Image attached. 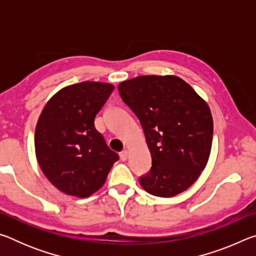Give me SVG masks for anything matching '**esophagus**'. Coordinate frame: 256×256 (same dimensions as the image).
<instances>
[{"label": "esophagus", "mask_w": 256, "mask_h": 256, "mask_svg": "<svg viewBox=\"0 0 256 256\" xmlns=\"http://www.w3.org/2000/svg\"><path fill=\"white\" fill-rule=\"evenodd\" d=\"M128 150H124L120 154V160H122V162H125V160L128 159Z\"/></svg>", "instance_id": "esophagus-1"}]
</instances>
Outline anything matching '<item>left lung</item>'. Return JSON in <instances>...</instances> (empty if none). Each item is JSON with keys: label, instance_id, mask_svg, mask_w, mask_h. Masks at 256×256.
Returning <instances> with one entry per match:
<instances>
[{"label": "left lung", "instance_id": "left-lung-1", "mask_svg": "<svg viewBox=\"0 0 256 256\" xmlns=\"http://www.w3.org/2000/svg\"><path fill=\"white\" fill-rule=\"evenodd\" d=\"M144 128L152 166L140 177L146 192L170 198L188 190L209 160L214 120L204 99L176 76H141L118 84Z\"/></svg>", "mask_w": 256, "mask_h": 256}]
</instances>
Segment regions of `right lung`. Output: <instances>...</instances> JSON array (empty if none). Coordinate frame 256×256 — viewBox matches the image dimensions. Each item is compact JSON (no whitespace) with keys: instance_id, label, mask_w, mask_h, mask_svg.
<instances>
[{"instance_id":"obj_1","label":"right lung","mask_w":256,"mask_h":256,"mask_svg":"<svg viewBox=\"0 0 256 256\" xmlns=\"http://www.w3.org/2000/svg\"><path fill=\"white\" fill-rule=\"evenodd\" d=\"M112 90V84L96 81L64 86L47 102L38 118L37 162L47 180L68 196H92L118 160L94 128V118Z\"/></svg>"}]
</instances>
